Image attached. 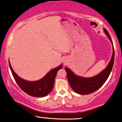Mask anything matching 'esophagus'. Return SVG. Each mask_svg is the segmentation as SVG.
<instances>
[{"mask_svg":"<svg viewBox=\"0 0 122 122\" xmlns=\"http://www.w3.org/2000/svg\"><path fill=\"white\" fill-rule=\"evenodd\" d=\"M62 62L65 65H66L67 62H68V59H67V58H63L62 60Z\"/></svg>","mask_w":122,"mask_h":122,"instance_id":"obj_1","label":"esophagus"}]
</instances>
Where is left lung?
<instances>
[{"mask_svg": "<svg viewBox=\"0 0 122 122\" xmlns=\"http://www.w3.org/2000/svg\"><path fill=\"white\" fill-rule=\"evenodd\" d=\"M103 30L108 39L110 40L113 47V54L111 59L105 70H103L97 76L93 77L85 78L76 76L68 68H65L68 82L71 87L76 93L81 95H86L95 92L102 86L106 80L108 79L111 72L114 59V50L113 42L107 30L105 28L103 29Z\"/></svg>", "mask_w": 122, "mask_h": 122, "instance_id": "8db88e82", "label": "left lung"}]
</instances>
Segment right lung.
I'll return each mask as SVG.
<instances>
[{
  "instance_id": "obj_1",
  "label": "right lung",
  "mask_w": 122,
  "mask_h": 122,
  "mask_svg": "<svg viewBox=\"0 0 122 122\" xmlns=\"http://www.w3.org/2000/svg\"><path fill=\"white\" fill-rule=\"evenodd\" d=\"M9 63L12 76L20 88L28 95L38 97L46 96L51 92L57 72L62 67V65H60L50 71L42 79L32 81H26L19 77L12 70L9 61Z\"/></svg>"
}]
</instances>
